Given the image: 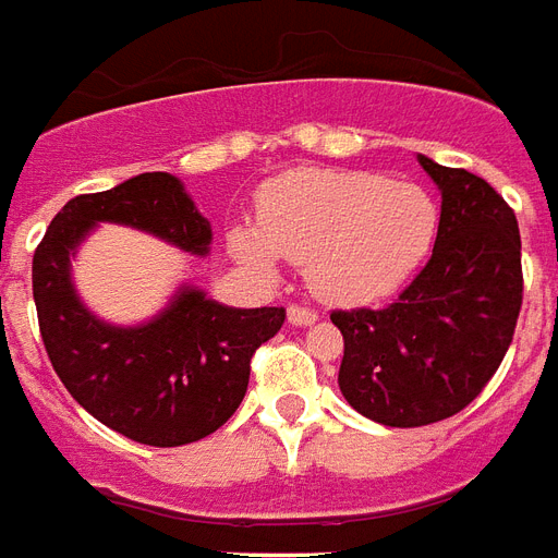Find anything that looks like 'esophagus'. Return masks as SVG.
Returning <instances> with one entry per match:
<instances>
[{
    "mask_svg": "<svg viewBox=\"0 0 558 558\" xmlns=\"http://www.w3.org/2000/svg\"><path fill=\"white\" fill-rule=\"evenodd\" d=\"M314 320H317V312H314V308H305V305H291V308H288V324L312 326Z\"/></svg>",
    "mask_w": 558,
    "mask_h": 558,
    "instance_id": "obj_1",
    "label": "esophagus"
}]
</instances>
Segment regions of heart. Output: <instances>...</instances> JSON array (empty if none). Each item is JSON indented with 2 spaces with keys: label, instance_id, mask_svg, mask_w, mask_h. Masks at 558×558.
<instances>
[{
  "label": "heart",
  "instance_id": "heart-1",
  "mask_svg": "<svg viewBox=\"0 0 558 558\" xmlns=\"http://www.w3.org/2000/svg\"><path fill=\"white\" fill-rule=\"evenodd\" d=\"M438 203L412 182L359 170H291L267 182L255 229H234L232 250L258 270L276 255L305 262V276L332 303L391 294L433 250Z\"/></svg>",
  "mask_w": 558,
  "mask_h": 558
}]
</instances>
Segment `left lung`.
<instances>
[{
	"instance_id": "8db88e82",
	"label": "left lung",
	"mask_w": 558,
	"mask_h": 558,
	"mask_svg": "<svg viewBox=\"0 0 558 558\" xmlns=\"http://www.w3.org/2000/svg\"><path fill=\"white\" fill-rule=\"evenodd\" d=\"M417 161L441 191L429 262L385 308L332 312L343 335L338 385L385 426H426L473 403L512 343L523 303L521 232L492 184Z\"/></svg>"
}]
</instances>
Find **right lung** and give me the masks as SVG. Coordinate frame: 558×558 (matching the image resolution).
Instances as JSON below:
<instances>
[{
	"mask_svg": "<svg viewBox=\"0 0 558 558\" xmlns=\"http://www.w3.org/2000/svg\"><path fill=\"white\" fill-rule=\"evenodd\" d=\"M96 223H123L205 255L211 223L170 173L82 194L52 217L32 262L37 324L58 379L82 409L137 444L182 447L220 429L250 385V359L284 308H229L187 288L141 326H111L78 300L70 255Z\"/></svg>",
	"mask_w": 558,
	"mask_h": 558,
	"instance_id": "add662e5",
	"label": "right lung"
}]
</instances>
